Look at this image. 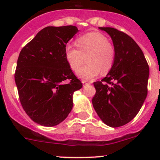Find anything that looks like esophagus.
I'll return each instance as SVG.
<instances>
[{
  "label": "esophagus",
  "mask_w": 160,
  "mask_h": 160,
  "mask_svg": "<svg viewBox=\"0 0 160 160\" xmlns=\"http://www.w3.org/2000/svg\"><path fill=\"white\" fill-rule=\"evenodd\" d=\"M82 83H83V84H88V83H90L89 82L86 81V80H82Z\"/></svg>",
  "instance_id": "34e87169"
}]
</instances>
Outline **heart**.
<instances>
[{"label": "heart", "mask_w": 160, "mask_h": 160, "mask_svg": "<svg viewBox=\"0 0 160 160\" xmlns=\"http://www.w3.org/2000/svg\"><path fill=\"white\" fill-rule=\"evenodd\" d=\"M77 46L68 44L65 47L67 62L73 71L87 60L88 63L77 71L80 78L89 80L102 72L106 74L112 68L115 59V49L108 38L99 32H90L77 40Z\"/></svg>", "instance_id": "heart-1"}]
</instances>
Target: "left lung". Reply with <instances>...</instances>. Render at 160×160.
<instances>
[{
    "instance_id": "1",
    "label": "left lung",
    "mask_w": 160,
    "mask_h": 160,
    "mask_svg": "<svg viewBox=\"0 0 160 160\" xmlns=\"http://www.w3.org/2000/svg\"><path fill=\"white\" fill-rule=\"evenodd\" d=\"M112 39L114 65L101 81L93 83V108L104 124L112 128L131 122L147 96L149 68L142 51L127 34L110 27H100Z\"/></svg>"
}]
</instances>
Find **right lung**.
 Returning a JSON list of instances; mask_svg holds the SVG:
<instances>
[{
  "instance_id": "right-lung-1",
  "label": "right lung",
  "mask_w": 160,
  "mask_h": 160,
  "mask_svg": "<svg viewBox=\"0 0 160 160\" xmlns=\"http://www.w3.org/2000/svg\"><path fill=\"white\" fill-rule=\"evenodd\" d=\"M77 32L73 25L46 27L20 52L14 74L19 99L38 125L52 127L65 120L72 94L83 87L65 56L67 42Z\"/></svg>"
}]
</instances>
